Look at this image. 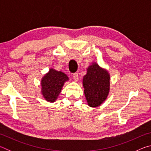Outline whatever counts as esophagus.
Returning <instances> with one entry per match:
<instances>
[{"label":"esophagus","mask_w":151,"mask_h":151,"mask_svg":"<svg viewBox=\"0 0 151 151\" xmlns=\"http://www.w3.org/2000/svg\"><path fill=\"white\" fill-rule=\"evenodd\" d=\"M73 78L74 79V81H78V75L77 73H75L73 74Z\"/></svg>","instance_id":"esophagus-1"}]
</instances>
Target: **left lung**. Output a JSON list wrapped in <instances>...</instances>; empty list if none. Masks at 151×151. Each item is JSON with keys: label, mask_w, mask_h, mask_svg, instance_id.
Here are the masks:
<instances>
[{"label": "left lung", "mask_w": 151, "mask_h": 151, "mask_svg": "<svg viewBox=\"0 0 151 151\" xmlns=\"http://www.w3.org/2000/svg\"><path fill=\"white\" fill-rule=\"evenodd\" d=\"M83 84L88 104L96 107L106 100L109 93L110 75L96 63L89 66Z\"/></svg>", "instance_id": "8db88e82"}]
</instances>
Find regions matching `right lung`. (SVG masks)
<instances>
[{"mask_svg":"<svg viewBox=\"0 0 151 151\" xmlns=\"http://www.w3.org/2000/svg\"><path fill=\"white\" fill-rule=\"evenodd\" d=\"M68 76L61 71H57L51 68L41 81L42 94L48 102H55L65 82L68 81Z\"/></svg>","mask_w":151,"mask_h":151,"instance_id":"1","label":"right lung"}]
</instances>
